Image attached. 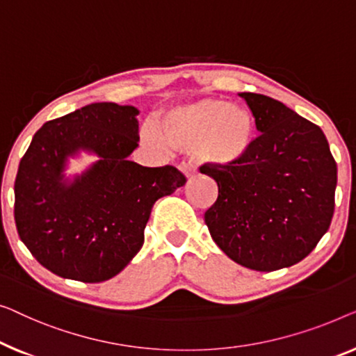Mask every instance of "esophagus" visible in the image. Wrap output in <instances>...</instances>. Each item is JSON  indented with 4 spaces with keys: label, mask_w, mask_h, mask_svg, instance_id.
<instances>
[{
    "label": "esophagus",
    "mask_w": 356,
    "mask_h": 356,
    "mask_svg": "<svg viewBox=\"0 0 356 356\" xmlns=\"http://www.w3.org/2000/svg\"><path fill=\"white\" fill-rule=\"evenodd\" d=\"M179 168H180V171H182L187 177H193L195 174H197V168H195L193 163H190V161L180 163Z\"/></svg>",
    "instance_id": "esophagus-1"
}]
</instances>
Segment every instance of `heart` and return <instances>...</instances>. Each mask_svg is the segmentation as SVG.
I'll return each instance as SVG.
<instances>
[{
  "mask_svg": "<svg viewBox=\"0 0 356 356\" xmlns=\"http://www.w3.org/2000/svg\"><path fill=\"white\" fill-rule=\"evenodd\" d=\"M145 138L153 145L166 142L180 149H193L204 161L230 166L253 148L257 124L248 109L207 98L161 114L158 129L145 127Z\"/></svg>",
  "mask_w": 356,
  "mask_h": 356,
  "instance_id": "1",
  "label": "heart"
}]
</instances>
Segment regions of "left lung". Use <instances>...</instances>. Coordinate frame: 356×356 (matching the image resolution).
Returning <instances> with one entry per match:
<instances>
[{"label":"left lung","mask_w":356,"mask_h":356,"mask_svg":"<svg viewBox=\"0 0 356 356\" xmlns=\"http://www.w3.org/2000/svg\"><path fill=\"white\" fill-rule=\"evenodd\" d=\"M240 97L261 134L240 163L200 168L218 184L204 222L230 259L269 273L302 261L327 232L337 164L316 124L266 95Z\"/></svg>","instance_id":"8db88e82"}]
</instances>
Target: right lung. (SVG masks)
<instances>
[{
    "instance_id": "add662e5",
    "label": "right lung",
    "mask_w": 356,
    "mask_h": 356,
    "mask_svg": "<svg viewBox=\"0 0 356 356\" xmlns=\"http://www.w3.org/2000/svg\"><path fill=\"white\" fill-rule=\"evenodd\" d=\"M138 109L92 103L43 124L19 163L14 221L33 258L56 276L103 282L127 266L145 242L158 198L187 179L177 168L129 161L138 147ZM80 149L100 159L66 184L62 171Z\"/></svg>"
}]
</instances>
